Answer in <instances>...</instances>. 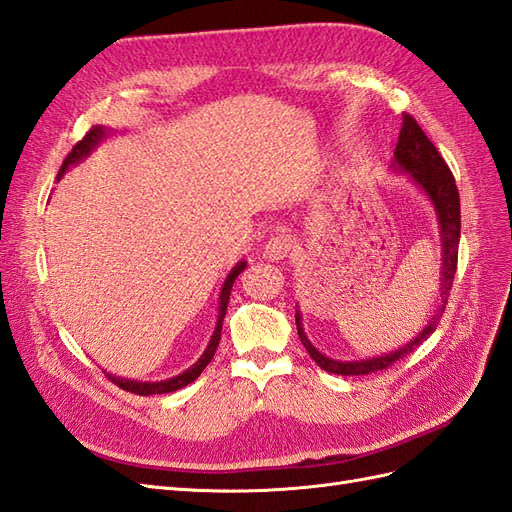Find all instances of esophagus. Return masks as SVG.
<instances>
[{
	"label": "esophagus",
	"instance_id": "esophagus-1",
	"mask_svg": "<svg viewBox=\"0 0 512 512\" xmlns=\"http://www.w3.org/2000/svg\"><path fill=\"white\" fill-rule=\"evenodd\" d=\"M291 251H294V240L285 236V233H276V236H272L266 242L264 257L266 259H285L291 255Z\"/></svg>",
	"mask_w": 512,
	"mask_h": 512
}]
</instances>
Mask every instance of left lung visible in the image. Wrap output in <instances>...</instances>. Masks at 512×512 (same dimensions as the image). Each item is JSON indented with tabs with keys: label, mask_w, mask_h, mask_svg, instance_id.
<instances>
[{
	"label": "left lung",
	"mask_w": 512,
	"mask_h": 512,
	"mask_svg": "<svg viewBox=\"0 0 512 512\" xmlns=\"http://www.w3.org/2000/svg\"><path fill=\"white\" fill-rule=\"evenodd\" d=\"M394 160H397L399 169L407 171L412 175V180L429 195L433 201L437 218H440V229H442V246H444V266H442V294L440 304H437V311L431 317L429 326L422 330L418 337L407 343L405 347L397 349V352H390L386 356L367 358V360H356V362H339L330 360L324 354H319L317 349L306 339V334L300 324V313L296 311V326H298V337L306 352L319 364V369L337 375H369L375 371H384L390 364L397 360L410 356L416 347H420L429 339V334L437 328V321L442 319L444 309L450 298L452 281H455L457 272V259H459V238H461V206H459V191L455 184V175L448 169L446 160L437 152L431 139L425 135V130L418 126V122L412 118L410 113H403V126L399 133L397 148H394Z\"/></svg>",
	"instance_id": "obj_1"
}]
</instances>
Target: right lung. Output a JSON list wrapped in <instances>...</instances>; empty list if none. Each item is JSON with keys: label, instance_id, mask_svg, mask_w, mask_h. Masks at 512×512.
<instances>
[{"label": "right lung", "instance_id": "add662e5", "mask_svg": "<svg viewBox=\"0 0 512 512\" xmlns=\"http://www.w3.org/2000/svg\"><path fill=\"white\" fill-rule=\"evenodd\" d=\"M102 135H105V128H100V126H94L90 133H87L81 141H77L75 143V148H72L70 152H68V156L64 158V163H62V169H60V173H57V178H60V175L70 167V165H75L77 160H81L87 152H90L94 145L102 139ZM246 268V261H240V264L231 270V274L227 276V281H225V285H223V291H221V304H218V321H216V330H214V334H212V339H210V345H208V349L206 352H203V356L193 364L191 369L188 371H184L182 375H178V377H171V379H165V382H152V384H148V382H133V379H120V377H111V375H107L111 382L118 386V388H122V390H126V392H133V394H139V397H150V394H165V392H173V390H180V388H184V386H188V384H193L195 379L201 375V371L208 367L210 364V360L214 358V352H216V347H218V341H221V330H223V319H225V311H227V304H229V296H231V287H233V283H236V279H238V274L242 272Z\"/></svg>", "mask_w": 512, "mask_h": 512}]
</instances>
